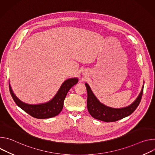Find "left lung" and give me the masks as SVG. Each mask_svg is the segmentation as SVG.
Here are the masks:
<instances>
[{
  "label": "left lung",
  "instance_id": "1",
  "mask_svg": "<svg viewBox=\"0 0 155 155\" xmlns=\"http://www.w3.org/2000/svg\"><path fill=\"white\" fill-rule=\"evenodd\" d=\"M85 86L87 93V108L88 112L94 118L105 122L116 121L133 113L140 104L143 90V85L139 96L131 104L125 107L115 108L101 103L92 91L89 84L85 83Z\"/></svg>",
  "mask_w": 155,
  "mask_h": 155
}]
</instances>
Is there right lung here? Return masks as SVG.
<instances>
[{"label": "right lung", "instance_id": "add662e5", "mask_svg": "<svg viewBox=\"0 0 155 155\" xmlns=\"http://www.w3.org/2000/svg\"><path fill=\"white\" fill-rule=\"evenodd\" d=\"M78 81L77 78L66 80L61 84L56 95L48 102L38 104H29L19 99L13 93L10 84V94L16 105L34 118L38 119L50 118L58 115L63 108L64 101L71 88Z\"/></svg>", "mask_w": 155, "mask_h": 155}]
</instances>
